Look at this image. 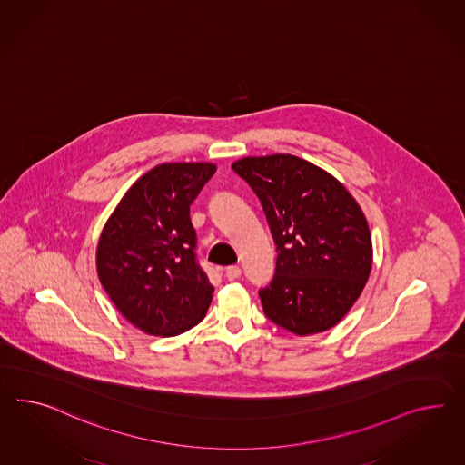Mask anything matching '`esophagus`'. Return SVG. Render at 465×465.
Wrapping results in <instances>:
<instances>
[{"mask_svg":"<svg viewBox=\"0 0 465 465\" xmlns=\"http://www.w3.org/2000/svg\"><path fill=\"white\" fill-rule=\"evenodd\" d=\"M224 276H226L229 282L238 280L239 276H241V268L239 266H227L226 270H224Z\"/></svg>","mask_w":465,"mask_h":465,"instance_id":"esophagus-1","label":"esophagus"}]
</instances>
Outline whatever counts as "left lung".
<instances>
[{
    "label": "left lung",
    "instance_id": "obj_1",
    "mask_svg": "<svg viewBox=\"0 0 465 465\" xmlns=\"http://www.w3.org/2000/svg\"><path fill=\"white\" fill-rule=\"evenodd\" d=\"M232 170L258 195L276 244L264 315L297 335L333 327L354 305L372 264L370 226L325 170L293 155L246 156Z\"/></svg>",
    "mask_w": 465,
    "mask_h": 465
}]
</instances>
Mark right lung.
<instances>
[{"instance_id":"right-lung-1","label":"right lung","mask_w":465,"mask_h":465,"mask_svg":"<svg viewBox=\"0 0 465 465\" xmlns=\"http://www.w3.org/2000/svg\"><path fill=\"white\" fill-rule=\"evenodd\" d=\"M213 163H163L124 193L101 232L97 276L121 315L150 335H177L203 321L214 286L195 256L191 203Z\"/></svg>"}]
</instances>
